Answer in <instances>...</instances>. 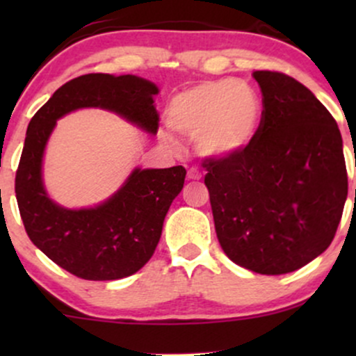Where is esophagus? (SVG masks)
I'll list each match as a JSON object with an SVG mask.
<instances>
[{
	"label": "esophagus",
	"instance_id": "esophagus-1",
	"mask_svg": "<svg viewBox=\"0 0 356 356\" xmlns=\"http://www.w3.org/2000/svg\"><path fill=\"white\" fill-rule=\"evenodd\" d=\"M187 177L191 179V181H199V179L202 177L201 172H199L197 169H189L187 170Z\"/></svg>",
	"mask_w": 356,
	"mask_h": 356
}]
</instances>
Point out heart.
<instances>
[{
  "instance_id": "b5f03b06",
  "label": "heart",
  "mask_w": 356,
  "mask_h": 356,
  "mask_svg": "<svg viewBox=\"0 0 356 356\" xmlns=\"http://www.w3.org/2000/svg\"><path fill=\"white\" fill-rule=\"evenodd\" d=\"M261 122L257 93L243 81H204L174 97L169 125L181 136L197 138L207 157H229L248 147Z\"/></svg>"
}]
</instances>
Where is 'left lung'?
Returning <instances> with one entry per match:
<instances>
[{
	"label": "left lung",
	"mask_w": 356,
	"mask_h": 356,
	"mask_svg": "<svg viewBox=\"0 0 356 356\" xmlns=\"http://www.w3.org/2000/svg\"><path fill=\"white\" fill-rule=\"evenodd\" d=\"M263 93L254 138L229 157L206 159L219 244L259 275L303 268L332 244L348 195L340 129L305 85L252 73Z\"/></svg>",
	"instance_id": "1"
}]
</instances>
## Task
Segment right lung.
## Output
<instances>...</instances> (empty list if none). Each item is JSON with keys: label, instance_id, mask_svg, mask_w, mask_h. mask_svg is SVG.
<instances>
[{"label": "right lung", "instance_id": "add662e5", "mask_svg": "<svg viewBox=\"0 0 356 356\" xmlns=\"http://www.w3.org/2000/svg\"><path fill=\"white\" fill-rule=\"evenodd\" d=\"M159 88L136 75L88 73L56 90L31 118L15 179L28 238L53 263L81 280L110 281L137 273L154 254L167 211L184 187L186 169H136L108 201L65 209L43 187L44 145L56 120L76 108L100 107L157 134Z\"/></svg>", "mask_w": 356, "mask_h": 356}]
</instances>
